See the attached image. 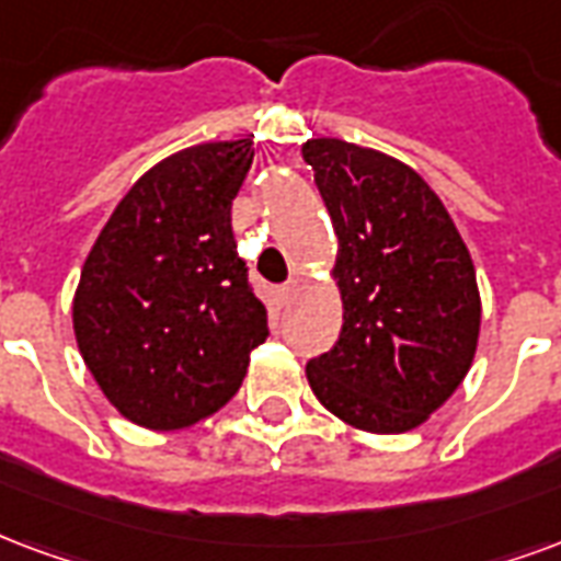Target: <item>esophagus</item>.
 Wrapping results in <instances>:
<instances>
[{
    "label": "esophagus",
    "mask_w": 561,
    "mask_h": 561,
    "mask_svg": "<svg viewBox=\"0 0 561 561\" xmlns=\"http://www.w3.org/2000/svg\"><path fill=\"white\" fill-rule=\"evenodd\" d=\"M297 291H300V282L291 279V282H285V285H279V291H276V294H279L282 306H288V302L297 297Z\"/></svg>",
    "instance_id": "obj_1"
}]
</instances>
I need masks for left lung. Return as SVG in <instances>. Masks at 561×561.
<instances>
[{"instance_id": "left-lung-1", "label": "left lung", "mask_w": 561, "mask_h": 561, "mask_svg": "<svg viewBox=\"0 0 561 561\" xmlns=\"http://www.w3.org/2000/svg\"><path fill=\"white\" fill-rule=\"evenodd\" d=\"M302 160L333 219L342 333L306 365L314 398L368 434L428 422L467 377L481 297L470 249L416 169L375 148L318 136Z\"/></svg>"}]
</instances>
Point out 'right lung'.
I'll use <instances>...</instances> for the list:
<instances>
[{"instance_id": "right-lung-1", "label": "right lung", "mask_w": 561, "mask_h": 561, "mask_svg": "<svg viewBox=\"0 0 561 561\" xmlns=\"http://www.w3.org/2000/svg\"><path fill=\"white\" fill-rule=\"evenodd\" d=\"M252 139H219L151 165L82 264L73 335L112 408L133 425L184 431L238 396L267 339L231 231Z\"/></svg>"}]
</instances>
